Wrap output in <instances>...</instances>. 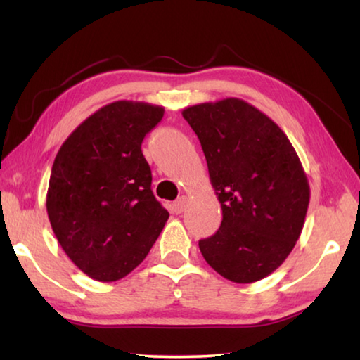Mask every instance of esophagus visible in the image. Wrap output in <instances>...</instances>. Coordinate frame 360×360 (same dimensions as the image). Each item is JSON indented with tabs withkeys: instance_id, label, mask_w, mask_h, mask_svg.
<instances>
[{
	"instance_id": "obj_1",
	"label": "esophagus",
	"mask_w": 360,
	"mask_h": 360,
	"mask_svg": "<svg viewBox=\"0 0 360 360\" xmlns=\"http://www.w3.org/2000/svg\"><path fill=\"white\" fill-rule=\"evenodd\" d=\"M186 205H187V197H186V195H181V197L178 198V200H176V202H174V211L176 212H182V211H184V208H186Z\"/></svg>"
}]
</instances>
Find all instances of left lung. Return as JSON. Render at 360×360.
<instances>
[{
    "label": "left lung",
    "mask_w": 360,
    "mask_h": 360,
    "mask_svg": "<svg viewBox=\"0 0 360 360\" xmlns=\"http://www.w3.org/2000/svg\"><path fill=\"white\" fill-rule=\"evenodd\" d=\"M205 152L222 208L221 227L200 240L205 260L229 281L264 279L302 233L309 184L294 146L268 115L240 98L182 111Z\"/></svg>",
    "instance_id": "8db88e82"
}]
</instances>
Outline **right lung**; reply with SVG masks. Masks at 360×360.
I'll return each instance as SVG.
<instances>
[{
  "label": "right lung",
  "instance_id": "add662e5",
  "mask_svg": "<svg viewBox=\"0 0 360 360\" xmlns=\"http://www.w3.org/2000/svg\"><path fill=\"white\" fill-rule=\"evenodd\" d=\"M163 112L149 103H109L66 138L53 160L49 221L65 254L95 281L135 270L168 221L141 150Z\"/></svg>",
  "mask_w": 360,
  "mask_h": 360
}]
</instances>
